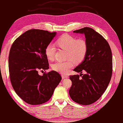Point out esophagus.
<instances>
[{
    "mask_svg": "<svg viewBox=\"0 0 123 123\" xmlns=\"http://www.w3.org/2000/svg\"><path fill=\"white\" fill-rule=\"evenodd\" d=\"M68 77V76L67 75H62V78L63 79H65V78H67Z\"/></svg>",
    "mask_w": 123,
    "mask_h": 123,
    "instance_id": "esophagus-1",
    "label": "esophagus"
}]
</instances>
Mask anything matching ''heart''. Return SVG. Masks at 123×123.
Wrapping results in <instances>:
<instances>
[{
  "label": "heart",
  "instance_id": "b5f03b06",
  "mask_svg": "<svg viewBox=\"0 0 123 123\" xmlns=\"http://www.w3.org/2000/svg\"><path fill=\"white\" fill-rule=\"evenodd\" d=\"M57 43L61 49L68 51V58L76 62L81 61L87 53V44L82 39L77 40L71 35L64 34L59 39ZM55 52L56 48L53 43H49L46 47L45 53L49 60L52 61L54 59ZM72 60L64 62L57 61L52 65V69L60 74H66L74 67V62Z\"/></svg>",
  "mask_w": 123,
  "mask_h": 123
}]
</instances>
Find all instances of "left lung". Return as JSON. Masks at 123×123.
<instances>
[{
  "label": "left lung",
  "instance_id": "1",
  "mask_svg": "<svg viewBox=\"0 0 123 123\" xmlns=\"http://www.w3.org/2000/svg\"><path fill=\"white\" fill-rule=\"evenodd\" d=\"M74 33L85 34L87 44L84 60L74 70L80 74L85 71L86 74L70 75L72 86L69 93L75 103L88 105L100 98L110 82L113 69L111 51L107 41L92 28L86 27Z\"/></svg>",
  "mask_w": 123,
  "mask_h": 123
}]
</instances>
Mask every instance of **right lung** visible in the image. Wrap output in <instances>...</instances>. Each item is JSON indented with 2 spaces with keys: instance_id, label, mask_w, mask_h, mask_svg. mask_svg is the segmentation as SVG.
Segmentation results:
<instances>
[{
  "instance_id": "1",
  "label": "right lung",
  "mask_w": 123,
  "mask_h": 123,
  "mask_svg": "<svg viewBox=\"0 0 123 123\" xmlns=\"http://www.w3.org/2000/svg\"><path fill=\"white\" fill-rule=\"evenodd\" d=\"M56 34L41 30H28L10 48L8 66L12 85L17 95L30 105L48 101L62 79L53 70L43 75L38 74L39 70L49 68L45 49Z\"/></svg>"
}]
</instances>
